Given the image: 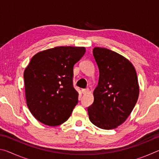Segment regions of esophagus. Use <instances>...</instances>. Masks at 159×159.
Instances as JSON below:
<instances>
[{"label": "esophagus", "instance_id": "esophagus-1", "mask_svg": "<svg viewBox=\"0 0 159 159\" xmlns=\"http://www.w3.org/2000/svg\"><path fill=\"white\" fill-rule=\"evenodd\" d=\"M81 92H82L83 95H85V94L88 93V92H89V89H88V88H85V89H82Z\"/></svg>", "mask_w": 159, "mask_h": 159}]
</instances>
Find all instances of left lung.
I'll return each instance as SVG.
<instances>
[{"mask_svg":"<svg viewBox=\"0 0 159 159\" xmlns=\"http://www.w3.org/2000/svg\"><path fill=\"white\" fill-rule=\"evenodd\" d=\"M93 53L99 76L88 116L97 127L111 130L122 124L135 106L138 76L130 61L119 54L103 48H95Z\"/></svg>","mask_w":159,"mask_h":159,"instance_id":"8db88e82","label":"left lung"}]
</instances>
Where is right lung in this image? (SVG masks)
<instances>
[{
	"mask_svg": "<svg viewBox=\"0 0 159 159\" xmlns=\"http://www.w3.org/2000/svg\"><path fill=\"white\" fill-rule=\"evenodd\" d=\"M85 52L84 47L60 46L31 58L24 73L25 95L29 111L39 121L56 126L68 120L79 101L74 66Z\"/></svg>",
	"mask_w": 159,
	"mask_h": 159,
	"instance_id": "obj_1",
	"label": "right lung"
}]
</instances>
